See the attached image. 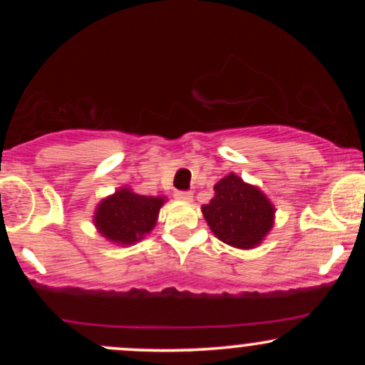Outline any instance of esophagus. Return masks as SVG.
I'll return each instance as SVG.
<instances>
[{
    "label": "esophagus",
    "instance_id": "esophagus-1",
    "mask_svg": "<svg viewBox=\"0 0 365 365\" xmlns=\"http://www.w3.org/2000/svg\"><path fill=\"white\" fill-rule=\"evenodd\" d=\"M175 197H177L178 200H183V202H192V192H177L175 194Z\"/></svg>",
    "mask_w": 365,
    "mask_h": 365
}]
</instances>
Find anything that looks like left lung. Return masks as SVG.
<instances>
[{
    "label": "left lung",
    "mask_w": 365,
    "mask_h": 365,
    "mask_svg": "<svg viewBox=\"0 0 365 365\" xmlns=\"http://www.w3.org/2000/svg\"><path fill=\"white\" fill-rule=\"evenodd\" d=\"M200 211L217 240L242 250L261 245L274 226L276 209L269 197L237 173L216 183L215 195Z\"/></svg>",
    "instance_id": "1"
}]
</instances>
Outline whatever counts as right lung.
Segmentation results:
<instances>
[{
  "label": "right lung",
  "mask_w": 365,
  "mask_h": 365,
  "mask_svg": "<svg viewBox=\"0 0 365 365\" xmlns=\"http://www.w3.org/2000/svg\"><path fill=\"white\" fill-rule=\"evenodd\" d=\"M165 202L163 195H140L130 187H120L99 200L92 221L99 235L111 244L133 245L153 232Z\"/></svg>",
  "instance_id": "obj_1"
}]
</instances>
